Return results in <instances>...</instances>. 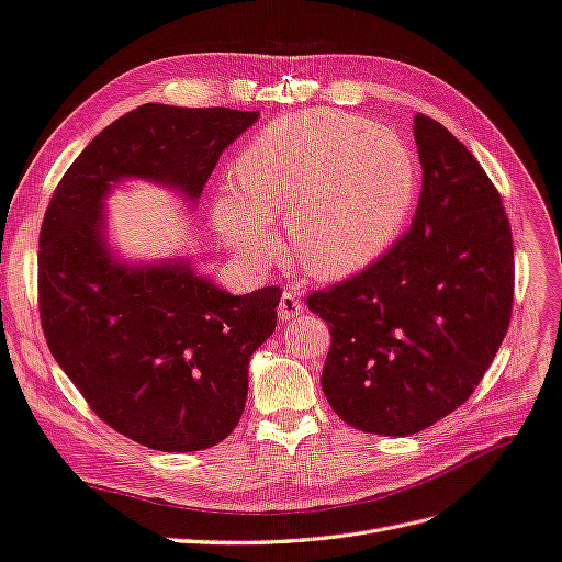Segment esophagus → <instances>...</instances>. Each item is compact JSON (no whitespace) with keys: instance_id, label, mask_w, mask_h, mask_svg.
<instances>
[{"instance_id":"34e87169","label":"esophagus","mask_w":562,"mask_h":562,"mask_svg":"<svg viewBox=\"0 0 562 562\" xmlns=\"http://www.w3.org/2000/svg\"><path fill=\"white\" fill-rule=\"evenodd\" d=\"M303 313V303L301 299L294 294V292H284L282 299H280V306H278V315L282 323H286V319H294Z\"/></svg>"}]
</instances>
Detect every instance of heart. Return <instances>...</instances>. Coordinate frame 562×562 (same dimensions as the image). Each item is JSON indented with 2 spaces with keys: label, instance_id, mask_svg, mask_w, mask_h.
I'll use <instances>...</instances> for the list:
<instances>
[{
  "label": "heart",
  "instance_id": "obj_1",
  "mask_svg": "<svg viewBox=\"0 0 562 562\" xmlns=\"http://www.w3.org/2000/svg\"><path fill=\"white\" fill-rule=\"evenodd\" d=\"M235 186L212 204L218 235L239 259L280 256L272 218L296 266L313 278H348L391 249L412 212L416 159L389 126L339 110H301L272 120L239 150Z\"/></svg>",
  "mask_w": 562,
  "mask_h": 562
}]
</instances>
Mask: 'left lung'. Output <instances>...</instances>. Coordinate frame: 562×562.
Instances as JSON below:
<instances>
[{
  "label": "left lung",
  "mask_w": 562,
  "mask_h": 562,
  "mask_svg": "<svg viewBox=\"0 0 562 562\" xmlns=\"http://www.w3.org/2000/svg\"><path fill=\"white\" fill-rule=\"evenodd\" d=\"M424 169L409 233L376 263L308 296L331 346L323 391L341 419L412 436L467 403L513 308V237L502 198L459 138L414 117Z\"/></svg>",
  "instance_id": "obj_1"
}]
</instances>
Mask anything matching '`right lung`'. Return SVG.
<instances>
[{
  "mask_svg": "<svg viewBox=\"0 0 562 562\" xmlns=\"http://www.w3.org/2000/svg\"><path fill=\"white\" fill-rule=\"evenodd\" d=\"M256 120L231 108L140 105L89 143L46 206V344L89 407L150 450L198 452L231 436L282 290L233 296L183 259L124 263L108 243L103 200L115 183L143 179L198 202L221 153Z\"/></svg>",
  "mask_w": 562,
  "mask_h": 562,
  "instance_id": "add662e5",
  "label": "right lung"
}]
</instances>
